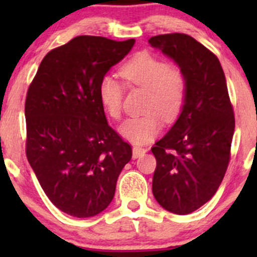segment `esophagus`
<instances>
[{
    "instance_id": "obj_1",
    "label": "esophagus",
    "mask_w": 257,
    "mask_h": 257,
    "mask_svg": "<svg viewBox=\"0 0 257 257\" xmlns=\"http://www.w3.org/2000/svg\"><path fill=\"white\" fill-rule=\"evenodd\" d=\"M145 152H147V149H144V148L133 147V158L134 159H137V158L143 157V155L145 154Z\"/></svg>"
}]
</instances>
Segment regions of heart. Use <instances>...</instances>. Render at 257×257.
Returning a JSON list of instances; mask_svg holds the SVG:
<instances>
[{
	"label": "heart",
	"mask_w": 257,
	"mask_h": 257,
	"mask_svg": "<svg viewBox=\"0 0 257 257\" xmlns=\"http://www.w3.org/2000/svg\"><path fill=\"white\" fill-rule=\"evenodd\" d=\"M120 76L129 84L147 89L144 116H133L124 121L119 133L126 141L142 144L154 138L162 131V120H174L180 113L186 94V79L183 72L160 57L148 51L134 54L121 66ZM123 83L113 76H104L99 82V98L114 119L123 109Z\"/></svg>",
	"instance_id": "obj_1"
}]
</instances>
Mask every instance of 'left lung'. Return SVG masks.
I'll return each mask as SVG.
<instances>
[{"label": "left lung", "instance_id": "8db88e82", "mask_svg": "<svg viewBox=\"0 0 257 257\" xmlns=\"http://www.w3.org/2000/svg\"><path fill=\"white\" fill-rule=\"evenodd\" d=\"M152 47L178 64L186 79L181 112L155 143L153 195L178 215L195 211L219 189L230 160L235 116L219 59L184 33L154 36Z\"/></svg>", "mask_w": 257, "mask_h": 257}]
</instances>
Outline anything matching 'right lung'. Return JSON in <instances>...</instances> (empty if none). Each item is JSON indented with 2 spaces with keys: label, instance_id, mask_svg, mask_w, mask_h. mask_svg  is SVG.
<instances>
[{
  "label": "right lung",
  "instance_id": "1",
  "mask_svg": "<svg viewBox=\"0 0 257 257\" xmlns=\"http://www.w3.org/2000/svg\"><path fill=\"white\" fill-rule=\"evenodd\" d=\"M134 43L78 36L46 54L28 88V163L52 204L71 216L107 209L132 159L131 145L108 125L99 82Z\"/></svg>",
  "mask_w": 257,
  "mask_h": 257
}]
</instances>
